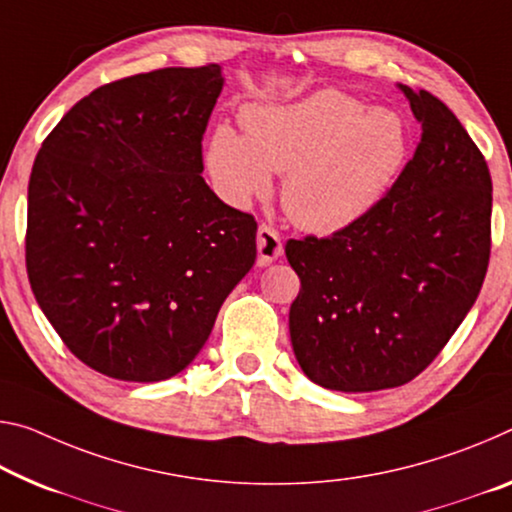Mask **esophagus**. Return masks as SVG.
<instances>
[{
  "mask_svg": "<svg viewBox=\"0 0 512 512\" xmlns=\"http://www.w3.org/2000/svg\"><path fill=\"white\" fill-rule=\"evenodd\" d=\"M282 255V241L280 234L273 230L271 225L262 223L257 230V264L269 266Z\"/></svg>",
  "mask_w": 512,
  "mask_h": 512,
  "instance_id": "1",
  "label": "esophagus"
}]
</instances>
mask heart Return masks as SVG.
<instances>
[{
    "label": "heart",
    "instance_id": "heart-1",
    "mask_svg": "<svg viewBox=\"0 0 512 512\" xmlns=\"http://www.w3.org/2000/svg\"><path fill=\"white\" fill-rule=\"evenodd\" d=\"M246 134L218 125L207 145L216 189L237 207L266 198L285 175L282 207L298 227L335 234L376 209L410 159V127L396 111L321 88L296 102L250 104Z\"/></svg>",
    "mask_w": 512,
    "mask_h": 512
}]
</instances>
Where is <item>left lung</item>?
Instances as JSON below:
<instances>
[{"instance_id":"left-lung-1","label":"left lung","mask_w":512,"mask_h":512,"mask_svg":"<svg viewBox=\"0 0 512 512\" xmlns=\"http://www.w3.org/2000/svg\"><path fill=\"white\" fill-rule=\"evenodd\" d=\"M421 125L387 196L346 230L285 246L300 291L289 335L300 369L335 392L410 383L476 303L490 262L492 180L444 102L399 84Z\"/></svg>"}]
</instances>
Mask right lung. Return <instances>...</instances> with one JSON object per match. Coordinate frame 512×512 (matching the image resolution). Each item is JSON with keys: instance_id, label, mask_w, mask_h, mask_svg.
<instances>
[{"instance_id": "obj_1", "label": "right lung", "mask_w": 512, "mask_h": 512, "mask_svg": "<svg viewBox=\"0 0 512 512\" xmlns=\"http://www.w3.org/2000/svg\"><path fill=\"white\" fill-rule=\"evenodd\" d=\"M221 66L161 68L95 88L31 168L27 273L72 353L116 380L189 367L253 269L257 223L202 180Z\"/></svg>"}]
</instances>
